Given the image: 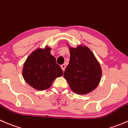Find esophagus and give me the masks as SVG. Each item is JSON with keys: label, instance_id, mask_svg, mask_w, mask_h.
I'll list each match as a JSON object with an SVG mask.
<instances>
[{"label": "esophagus", "instance_id": "1", "mask_svg": "<svg viewBox=\"0 0 128 128\" xmlns=\"http://www.w3.org/2000/svg\"><path fill=\"white\" fill-rule=\"evenodd\" d=\"M60 68H61V69H62L63 71H64V70H65V69H66V65L65 64H62V65L60 66Z\"/></svg>", "mask_w": 128, "mask_h": 128}]
</instances>
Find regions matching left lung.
I'll list each match as a JSON object with an SVG mask.
<instances>
[{
    "mask_svg": "<svg viewBox=\"0 0 128 128\" xmlns=\"http://www.w3.org/2000/svg\"><path fill=\"white\" fill-rule=\"evenodd\" d=\"M70 61L64 73L70 88L77 94L86 95L96 88L102 77V69L91 50L79 45L69 46Z\"/></svg>",
    "mask_w": 128,
    "mask_h": 128,
    "instance_id": "8db88e82",
    "label": "left lung"
}]
</instances>
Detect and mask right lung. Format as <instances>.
Here are the masks:
<instances>
[{
    "label": "right lung",
    "mask_w": 128,
    "mask_h": 128,
    "mask_svg": "<svg viewBox=\"0 0 128 128\" xmlns=\"http://www.w3.org/2000/svg\"><path fill=\"white\" fill-rule=\"evenodd\" d=\"M51 49L38 48L32 52L24 63L22 74L25 82L38 90L51 87L57 77H61L63 71L56 62V58L51 54Z\"/></svg>",
    "instance_id": "right-lung-1"
}]
</instances>
